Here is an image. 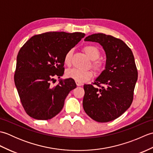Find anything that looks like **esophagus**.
<instances>
[{
    "label": "esophagus",
    "instance_id": "esophagus-1",
    "mask_svg": "<svg viewBox=\"0 0 153 153\" xmlns=\"http://www.w3.org/2000/svg\"><path fill=\"white\" fill-rule=\"evenodd\" d=\"M76 83L77 86H82L83 85V83L82 82H77V81H76Z\"/></svg>",
    "mask_w": 153,
    "mask_h": 153
}]
</instances>
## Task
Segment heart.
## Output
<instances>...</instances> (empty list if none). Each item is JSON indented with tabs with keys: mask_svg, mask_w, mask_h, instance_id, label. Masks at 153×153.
Masks as SVG:
<instances>
[{
	"mask_svg": "<svg viewBox=\"0 0 153 153\" xmlns=\"http://www.w3.org/2000/svg\"><path fill=\"white\" fill-rule=\"evenodd\" d=\"M83 51L91 60H92V67L100 74L103 70L105 67V63L102 60L99 59L100 55V52L99 48L95 45H85L83 47ZM72 50L68 51L64 58V64L67 66H70L71 64V58H72ZM66 76L68 78L73 79L75 81L79 82H85L94 76V71L91 70L82 71L77 69H70L66 71Z\"/></svg>",
	"mask_w": 153,
	"mask_h": 153,
	"instance_id": "heart-1",
	"label": "heart"
}]
</instances>
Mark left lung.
Wrapping results in <instances>:
<instances>
[{
	"label": "left lung",
	"instance_id": "8db88e82",
	"mask_svg": "<svg viewBox=\"0 0 153 153\" xmlns=\"http://www.w3.org/2000/svg\"><path fill=\"white\" fill-rule=\"evenodd\" d=\"M84 41L101 45L106 61L95 82L83 86V109L97 122L112 121L124 113L134 99L138 76L134 54L124 42L112 35L93 34Z\"/></svg>",
	"mask_w": 153,
	"mask_h": 153
}]
</instances>
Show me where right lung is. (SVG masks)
I'll use <instances>...</instances> for the list:
<instances>
[{
	"mask_svg": "<svg viewBox=\"0 0 153 153\" xmlns=\"http://www.w3.org/2000/svg\"><path fill=\"white\" fill-rule=\"evenodd\" d=\"M85 35L81 32H47L31 37L19 51L14 82L24 109L31 118L49 120L62 109L65 99L76 84L71 78L54 86L51 82L63 76L65 54Z\"/></svg>",
	"mask_w": 153,
	"mask_h": 153,
	"instance_id": "right-lung-1",
	"label": "right lung"
}]
</instances>
